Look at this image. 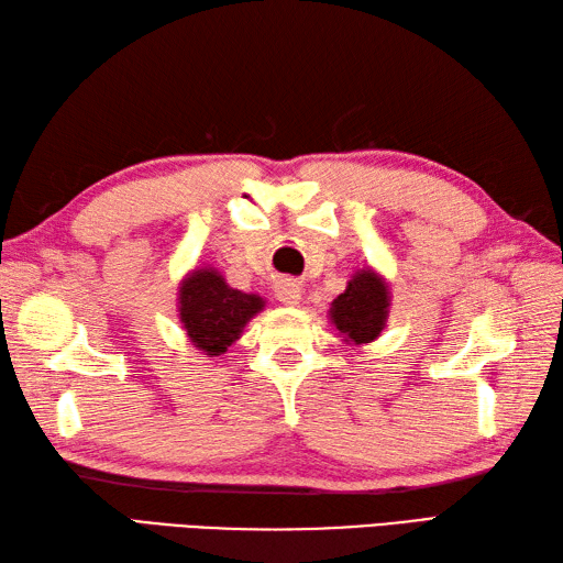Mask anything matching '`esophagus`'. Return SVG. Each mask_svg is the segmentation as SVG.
Instances as JSON below:
<instances>
[{
  "mask_svg": "<svg viewBox=\"0 0 563 563\" xmlns=\"http://www.w3.org/2000/svg\"><path fill=\"white\" fill-rule=\"evenodd\" d=\"M275 297H278V300L283 302V305H300V300H302V285L297 283V280H292V278H283V280H278L275 283Z\"/></svg>",
  "mask_w": 563,
  "mask_h": 563,
  "instance_id": "obj_1",
  "label": "esophagus"
}]
</instances>
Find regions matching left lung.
Segmentation results:
<instances>
[{
	"instance_id": "8db88e82",
	"label": "left lung",
	"mask_w": 563,
	"mask_h": 563,
	"mask_svg": "<svg viewBox=\"0 0 563 563\" xmlns=\"http://www.w3.org/2000/svg\"><path fill=\"white\" fill-rule=\"evenodd\" d=\"M389 314V292L385 280L369 268L357 271L336 300L331 302V321L343 341L369 343L385 329Z\"/></svg>"
}]
</instances>
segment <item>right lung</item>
Listing matches in <instances>:
<instances>
[{
    "label": "right lung",
    "mask_w": 563,
    "mask_h": 563,
    "mask_svg": "<svg viewBox=\"0 0 563 563\" xmlns=\"http://www.w3.org/2000/svg\"><path fill=\"white\" fill-rule=\"evenodd\" d=\"M263 305V297L230 288L212 268L194 271L178 290V312L188 339L210 357L227 353Z\"/></svg>",
    "instance_id": "add662e5"
}]
</instances>
